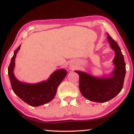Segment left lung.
<instances>
[{
	"label": "left lung",
	"instance_id": "left-lung-1",
	"mask_svg": "<svg viewBox=\"0 0 134 134\" xmlns=\"http://www.w3.org/2000/svg\"><path fill=\"white\" fill-rule=\"evenodd\" d=\"M108 40L115 52L113 64L115 70L108 77H95L81 71H75L79 76V90L82 96L90 101L104 103L113 99L122 90L126 68L124 55L117 43L108 35Z\"/></svg>",
	"mask_w": 134,
	"mask_h": 134
}]
</instances>
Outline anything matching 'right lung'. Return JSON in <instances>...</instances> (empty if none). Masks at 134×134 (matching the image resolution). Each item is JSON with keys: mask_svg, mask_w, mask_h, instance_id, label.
I'll list each match as a JSON object with an SVG mask.
<instances>
[{"mask_svg": "<svg viewBox=\"0 0 134 134\" xmlns=\"http://www.w3.org/2000/svg\"><path fill=\"white\" fill-rule=\"evenodd\" d=\"M19 48L20 46L14 51L8 67V74L13 91L23 101L31 107H38L50 102L54 98L58 86L67 75V71L64 69L56 70L47 81L38 84H30L20 82L13 74L15 58Z\"/></svg>", "mask_w": 134, "mask_h": 134, "instance_id": "1", "label": "right lung"}]
</instances>
